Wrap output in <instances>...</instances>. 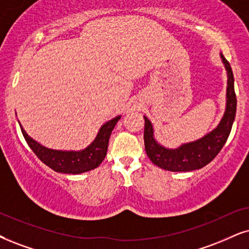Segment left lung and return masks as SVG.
Returning <instances> with one entry per match:
<instances>
[{"mask_svg": "<svg viewBox=\"0 0 249 249\" xmlns=\"http://www.w3.org/2000/svg\"><path fill=\"white\" fill-rule=\"evenodd\" d=\"M221 57L228 71V89H226V110L221 123L215 130L204 135L202 139L182 144L177 149H168L156 142L154 139L153 125L149 119L144 117L143 140L148 157L154 164L168 171L181 172L192 171L203 168L213 161L221 152L228 140L237 110V96L234 93V78L231 65L224 55Z\"/></svg>", "mask_w": 249, "mask_h": 249, "instance_id": "left-lung-1", "label": "left lung"}]
</instances>
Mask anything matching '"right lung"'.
<instances>
[{"mask_svg": "<svg viewBox=\"0 0 249 249\" xmlns=\"http://www.w3.org/2000/svg\"><path fill=\"white\" fill-rule=\"evenodd\" d=\"M119 118H121V116H117V117L106 123L100 128L95 140L90 143V146H88L86 149L81 150V152H62V150L49 149V148L43 147L42 144L33 140L25 132L21 125L20 128L28 146L46 165H48L50 169H53L56 172L77 175L90 171V170L95 169L101 164L107 155V150H108L110 134H111Z\"/></svg>", "mask_w": 249, "mask_h": 249, "instance_id": "obj_1", "label": "right lung"}]
</instances>
